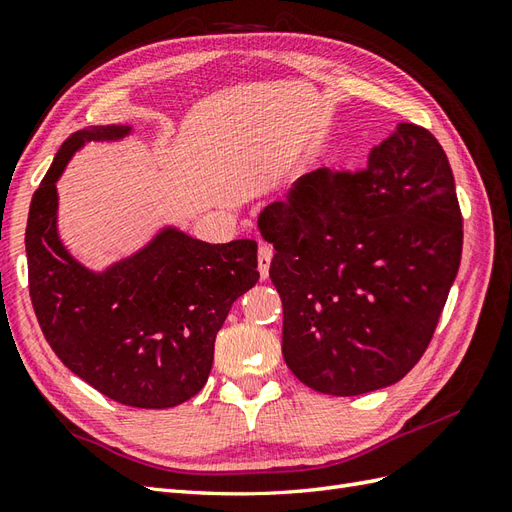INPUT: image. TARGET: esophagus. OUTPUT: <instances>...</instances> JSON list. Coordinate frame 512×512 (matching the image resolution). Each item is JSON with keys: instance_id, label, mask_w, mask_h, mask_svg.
Listing matches in <instances>:
<instances>
[{"instance_id": "34e87169", "label": "esophagus", "mask_w": 512, "mask_h": 512, "mask_svg": "<svg viewBox=\"0 0 512 512\" xmlns=\"http://www.w3.org/2000/svg\"><path fill=\"white\" fill-rule=\"evenodd\" d=\"M272 246L270 244H259V253H257V261H259V274L261 279L268 277L270 270V259H272Z\"/></svg>"}]
</instances>
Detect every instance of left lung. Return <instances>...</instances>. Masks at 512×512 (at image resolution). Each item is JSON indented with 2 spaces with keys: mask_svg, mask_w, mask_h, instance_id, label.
<instances>
[{
  "mask_svg": "<svg viewBox=\"0 0 512 512\" xmlns=\"http://www.w3.org/2000/svg\"><path fill=\"white\" fill-rule=\"evenodd\" d=\"M257 227L277 251L283 357L300 383L359 396L413 370L463 251L452 168L426 127L398 123L359 170L296 179Z\"/></svg>",
  "mask_w": 512,
  "mask_h": 512,
  "instance_id": "8db88e82",
  "label": "left lung"
}]
</instances>
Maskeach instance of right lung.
<instances>
[{
    "mask_svg": "<svg viewBox=\"0 0 512 512\" xmlns=\"http://www.w3.org/2000/svg\"><path fill=\"white\" fill-rule=\"evenodd\" d=\"M129 127H86L58 149L30 203L25 227L30 298L51 350L103 396L138 409H168L207 383L216 333L233 300L257 283V242L207 244L164 229L140 253L90 272L56 231V179L88 140Z\"/></svg>",
    "mask_w": 512,
    "mask_h": 512,
    "instance_id": "add662e5",
    "label": "right lung"
}]
</instances>
